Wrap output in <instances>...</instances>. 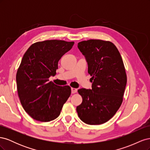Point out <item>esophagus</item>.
<instances>
[{
    "mask_svg": "<svg viewBox=\"0 0 150 150\" xmlns=\"http://www.w3.org/2000/svg\"><path fill=\"white\" fill-rule=\"evenodd\" d=\"M77 89L76 88H71V93H72V94H74V93H76V92H77Z\"/></svg>",
    "mask_w": 150,
    "mask_h": 150,
    "instance_id": "esophagus-1",
    "label": "esophagus"
}]
</instances>
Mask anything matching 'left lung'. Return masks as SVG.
Instances as JSON below:
<instances>
[{
    "label": "left lung",
    "instance_id": "left-lung-1",
    "mask_svg": "<svg viewBox=\"0 0 150 150\" xmlns=\"http://www.w3.org/2000/svg\"><path fill=\"white\" fill-rule=\"evenodd\" d=\"M78 47L85 56L92 89L78 91L83 102L77 106L79 118L88 125H101L110 120L120 108L127 77L120 53L110 41L83 40Z\"/></svg>",
    "mask_w": 150,
    "mask_h": 150
}]
</instances>
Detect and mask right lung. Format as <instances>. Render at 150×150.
<instances>
[{"mask_svg": "<svg viewBox=\"0 0 150 150\" xmlns=\"http://www.w3.org/2000/svg\"><path fill=\"white\" fill-rule=\"evenodd\" d=\"M74 42L47 40L33 44L22 59L16 74L21 103L33 119L42 122L55 120L70 96L69 86L49 81L56 74L58 62L73 46Z\"/></svg>", "mask_w": 150, "mask_h": 150, "instance_id": "add662e5", "label": "right lung"}]
</instances>
